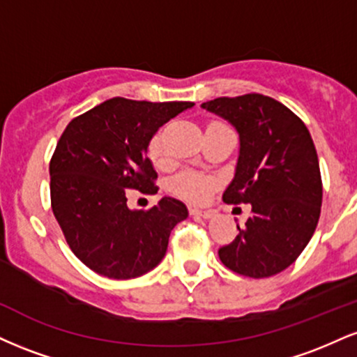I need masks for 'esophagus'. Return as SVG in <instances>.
Returning a JSON list of instances; mask_svg holds the SVG:
<instances>
[{
    "label": "esophagus",
    "instance_id": "esophagus-1",
    "mask_svg": "<svg viewBox=\"0 0 357 357\" xmlns=\"http://www.w3.org/2000/svg\"><path fill=\"white\" fill-rule=\"evenodd\" d=\"M190 213L192 216H199V218H211L213 216V213L211 211H204V210H198V208H191L190 210Z\"/></svg>",
    "mask_w": 357,
    "mask_h": 357
}]
</instances>
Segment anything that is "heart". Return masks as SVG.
I'll use <instances>...</instances> for the list:
<instances>
[{
    "label": "heart",
    "mask_w": 357,
    "mask_h": 357,
    "mask_svg": "<svg viewBox=\"0 0 357 357\" xmlns=\"http://www.w3.org/2000/svg\"><path fill=\"white\" fill-rule=\"evenodd\" d=\"M147 155L154 165L161 166L165 162V151H162V141L159 134L151 139L147 147ZM174 190L184 199H190L192 203L206 202L216 186V179L213 176L195 173V171H184L174 179Z\"/></svg>",
    "instance_id": "heart-1"
}]
</instances>
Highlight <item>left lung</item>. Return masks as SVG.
<instances>
[{
	"label": "left lung",
	"mask_w": 357,
	"mask_h": 357,
	"mask_svg": "<svg viewBox=\"0 0 357 357\" xmlns=\"http://www.w3.org/2000/svg\"><path fill=\"white\" fill-rule=\"evenodd\" d=\"M203 109L227 119L240 136L228 204H252V215L230 245L218 250L225 267L265 278L297 260L312 238L322 204L317 151L309 129L284 104L261 96L218 97Z\"/></svg>",
	"instance_id": "8db88e82"
}]
</instances>
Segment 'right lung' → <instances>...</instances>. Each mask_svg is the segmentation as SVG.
<instances>
[{"label":"right lung","instance_id":"1","mask_svg":"<svg viewBox=\"0 0 357 357\" xmlns=\"http://www.w3.org/2000/svg\"><path fill=\"white\" fill-rule=\"evenodd\" d=\"M192 105L114 97L65 127L50 161L52 210L75 257L99 275H144L165 258L171 230L188 218V208L167 196L147 211L129 210L127 190L158 191L147 146Z\"/></svg>","mask_w":357,"mask_h":357}]
</instances>
